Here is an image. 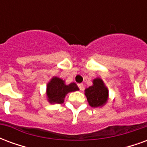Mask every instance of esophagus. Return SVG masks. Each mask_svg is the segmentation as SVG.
I'll return each mask as SVG.
<instances>
[{
    "label": "esophagus",
    "instance_id": "1",
    "mask_svg": "<svg viewBox=\"0 0 147 147\" xmlns=\"http://www.w3.org/2000/svg\"><path fill=\"white\" fill-rule=\"evenodd\" d=\"M78 86H79V88H80V90H84V86H83V84H82V83L78 84Z\"/></svg>",
    "mask_w": 147,
    "mask_h": 147
}]
</instances>
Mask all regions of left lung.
<instances>
[{
	"instance_id": "left-lung-1",
	"label": "left lung",
	"mask_w": 147,
	"mask_h": 147,
	"mask_svg": "<svg viewBox=\"0 0 147 147\" xmlns=\"http://www.w3.org/2000/svg\"><path fill=\"white\" fill-rule=\"evenodd\" d=\"M93 84V86L85 90V94L90 105L97 108L103 105L107 102L109 91L101 79L94 80Z\"/></svg>"
}]
</instances>
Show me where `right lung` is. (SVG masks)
I'll return each mask as SVG.
<instances>
[{"mask_svg": "<svg viewBox=\"0 0 147 147\" xmlns=\"http://www.w3.org/2000/svg\"><path fill=\"white\" fill-rule=\"evenodd\" d=\"M47 96L50 103L61 104L64 102V98L67 93L78 90L79 88L75 83L65 85L64 82L57 77H53L47 84Z\"/></svg>", "mask_w": 147, "mask_h": 147, "instance_id": "obj_1", "label": "right lung"}]
</instances>
